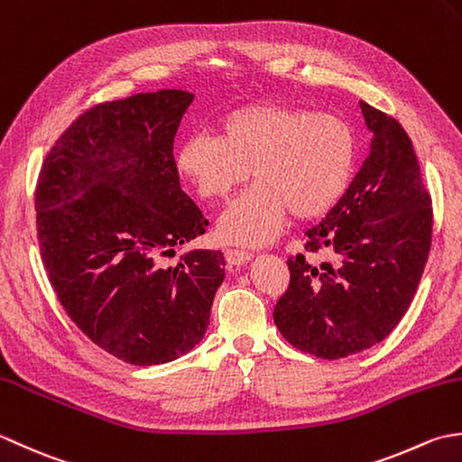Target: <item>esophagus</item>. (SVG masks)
<instances>
[{"mask_svg": "<svg viewBox=\"0 0 462 462\" xmlns=\"http://www.w3.org/2000/svg\"><path fill=\"white\" fill-rule=\"evenodd\" d=\"M251 257H253V253L245 251V249H225V261H227L231 267H239V265H243V263L251 261Z\"/></svg>", "mask_w": 462, "mask_h": 462, "instance_id": "1", "label": "esophagus"}]
</instances>
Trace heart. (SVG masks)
<instances>
[{"label": "heart", "instance_id": "b5f03b06", "mask_svg": "<svg viewBox=\"0 0 462 462\" xmlns=\"http://www.w3.org/2000/svg\"><path fill=\"white\" fill-rule=\"evenodd\" d=\"M355 131L333 113L253 103L225 116L219 137L195 134L177 152V171L205 201H221L253 175L255 185L217 221V237L267 245L289 211L315 219L331 211L351 183Z\"/></svg>", "mask_w": 462, "mask_h": 462}]
</instances>
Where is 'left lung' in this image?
I'll list each match as a JSON object with an SVG mask.
<instances>
[{"label":"left lung","instance_id":"8db88e82","mask_svg":"<svg viewBox=\"0 0 462 462\" xmlns=\"http://www.w3.org/2000/svg\"><path fill=\"white\" fill-rule=\"evenodd\" d=\"M373 134L359 173L325 219L310 227L305 251L287 259L285 295L273 319L295 349L343 359L381 343L411 307L432 237V201L412 141L397 119L361 101Z\"/></svg>","mask_w":462,"mask_h":462}]
</instances>
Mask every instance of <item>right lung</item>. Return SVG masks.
Wrapping results in <instances>:
<instances>
[{
  "label": "right lung",
  "mask_w": 462,
  "mask_h": 462,
  "mask_svg": "<svg viewBox=\"0 0 462 462\" xmlns=\"http://www.w3.org/2000/svg\"><path fill=\"white\" fill-rule=\"evenodd\" d=\"M193 97L159 89L99 103L63 131L37 179V239L55 295L83 335L129 365L189 353L225 279L221 251L163 263L209 225L173 159Z\"/></svg>",
  "instance_id": "add662e5"
}]
</instances>
